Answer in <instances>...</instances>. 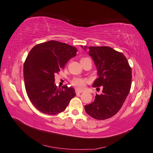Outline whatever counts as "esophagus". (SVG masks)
<instances>
[{"label":"esophagus","instance_id":"1","mask_svg":"<svg viewBox=\"0 0 153 153\" xmlns=\"http://www.w3.org/2000/svg\"><path fill=\"white\" fill-rule=\"evenodd\" d=\"M82 93V91H79V90H78V89H76V95H79V94H81Z\"/></svg>","mask_w":153,"mask_h":153}]
</instances>
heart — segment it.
Returning a JSON list of instances; mask_svg holds the SVG:
<instances>
[{
  "label": "heart",
  "instance_id": "1",
  "mask_svg": "<svg viewBox=\"0 0 153 153\" xmlns=\"http://www.w3.org/2000/svg\"><path fill=\"white\" fill-rule=\"evenodd\" d=\"M88 58H82L81 59V61L88 60ZM86 80L83 78H79V77H75L71 81V84L74 87H76L77 89H82L84 86L85 85Z\"/></svg>",
  "mask_w": 153,
  "mask_h": 153
}]
</instances>
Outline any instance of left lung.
I'll return each instance as SVG.
<instances>
[{
    "instance_id": "8db88e82",
    "label": "left lung",
    "mask_w": 153,
    "mask_h": 153,
    "mask_svg": "<svg viewBox=\"0 0 153 153\" xmlns=\"http://www.w3.org/2000/svg\"><path fill=\"white\" fill-rule=\"evenodd\" d=\"M88 48L99 75L93 87L103 89L93 102L85 106V110L93 118L106 120L116 114L125 102L131 89V68L124 55L111 47Z\"/></svg>"
}]
</instances>
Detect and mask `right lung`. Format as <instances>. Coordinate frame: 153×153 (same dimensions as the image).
I'll return each instance as SVG.
<instances>
[{
  "label": "right lung",
  "mask_w": 153,
  "mask_h": 153,
  "mask_svg": "<svg viewBox=\"0 0 153 153\" xmlns=\"http://www.w3.org/2000/svg\"><path fill=\"white\" fill-rule=\"evenodd\" d=\"M77 48L66 43L49 41L37 44L29 53L24 65L25 87L33 106L46 114L54 115L66 108L76 95L67 85L57 88L54 75L63 69Z\"/></svg>",
  "instance_id": "1"
}]
</instances>
